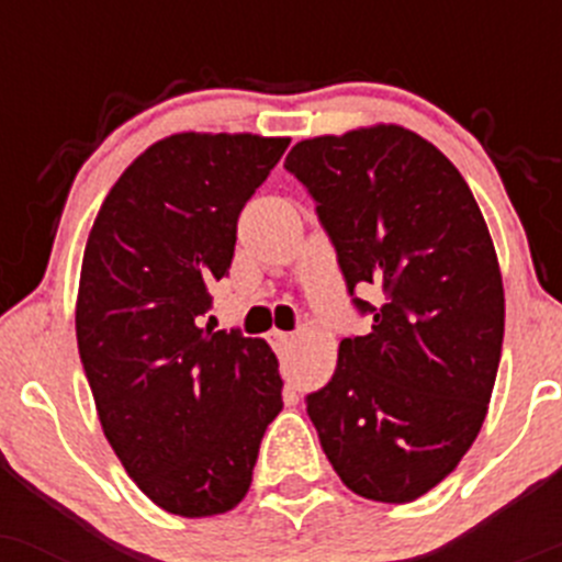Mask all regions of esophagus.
Masks as SVG:
<instances>
[{
	"instance_id": "1",
	"label": "esophagus",
	"mask_w": 562,
	"mask_h": 562,
	"mask_svg": "<svg viewBox=\"0 0 562 562\" xmlns=\"http://www.w3.org/2000/svg\"><path fill=\"white\" fill-rule=\"evenodd\" d=\"M271 342H274L277 350H288L293 345V334L291 331H271Z\"/></svg>"
}]
</instances>
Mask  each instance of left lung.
I'll return each instance as SVG.
<instances>
[{"label":"left lung","mask_w":562,"mask_h":562,"mask_svg":"<svg viewBox=\"0 0 562 562\" xmlns=\"http://www.w3.org/2000/svg\"><path fill=\"white\" fill-rule=\"evenodd\" d=\"M285 168L317 203L350 296L381 288L364 337L307 396L328 462L356 495L411 503L468 454L486 418L506 299L490 228L468 181L400 124L299 140Z\"/></svg>","instance_id":"obj_1"}]
</instances>
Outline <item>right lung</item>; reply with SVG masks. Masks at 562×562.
Instances as JSON below:
<instances>
[{
    "label": "right lung",
    "mask_w": 562,
    "mask_h": 562,
    "mask_svg": "<svg viewBox=\"0 0 562 562\" xmlns=\"http://www.w3.org/2000/svg\"><path fill=\"white\" fill-rule=\"evenodd\" d=\"M288 144L168 135L124 168L89 231L76 302L83 372L119 462L176 517L239 506L282 411L269 342L203 317L234 260L236 220Z\"/></svg>",
    "instance_id": "right-lung-1"
}]
</instances>
